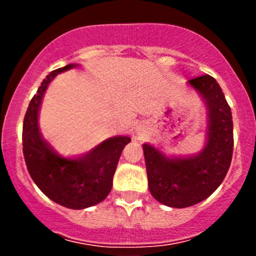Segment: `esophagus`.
Returning a JSON list of instances; mask_svg holds the SVG:
<instances>
[{
	"mask_svg": "<svg viewBox=\"0 0 256 256\" xmlns=\"http://www.w3.org/2000/svg\"><path fill=\"white\" fill-rule=\"evenodd\" d=\"M141 131H142V130H141V128H138V134H140V132H141Z\"/></svg>",
	"mask_w": 256,
	"mask_h": 256,
	"instance_id": "34e87169",
	"label": "esophagus"
}]
</instances>
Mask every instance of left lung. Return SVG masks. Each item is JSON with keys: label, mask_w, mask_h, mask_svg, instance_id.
Here are the masks:
<instances>
[{"label": "left lung", "mask_w": 256, "mask_h": 256, "mask_svg": "<svg viewBox=\"0 0 256 256\" xmlns=\"http://www.w3.org/2000/svg\"><path fill=\"white\" fill-rule=\"evenodd\" d=\"M204 99L208 110L207 144L197 156L170 158L144 144L148 188L154 200L174 208L194 206L208 198L226 178L233 156V118L230 106L213 76L188 80Z\"/></svg>", "instance_id": "obj_1"}]
</instances>
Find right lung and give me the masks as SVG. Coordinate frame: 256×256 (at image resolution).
<instances>
[{"instance_id": "add662e5", "label": "right lung", "mask_w": 256, "mask_h": 256, "mask_svg": "<svg viewBox=\"0 0 256 256\" xmlns=\"http://www.w3.org/2000/svg\"><path fill=\"white\" fill-rule=\"evenodd\" d=\"M76 66L68 64L48 74L30 100L23 120L22 144L27 170L40 190L53 202L70 209H84L102 202L112 187V177L128 136H115L98 144L78 158L56 154L38 126V112L48 84L56 76Z\"/></svg>"}]
</instances>
